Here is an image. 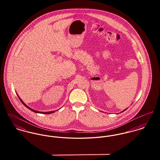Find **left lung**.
Returning a JSON list of instances; mask_svg holds the SVG:
<instances>
[{"label":"left lung","instance_id":"obj_1","mask_svg":"<svg viewBox=\"0 0 160 160\" xmlns=\"http://www.w3.org/2000/svg\"><path fill=\"white\" fill-rule=\"evenodd\" d=\"M128 108H126V109H125V110H123V111H122V112H121V113H122V112H124V111H125V110H127V109H128Z\"/></svg>","mask_w":160,"mask_h":160}]
</instances>
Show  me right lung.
I'll list each match as a JSON object with an SVG mask.
<instances>
[{
  "mask_svg": "<svg viewBox=\"0 0 160 160\" xmlns=\"http://www.w3.org/2000/svg\"><path fill=\"white\" fill-rule=\"evenodd\" d=\"M17 95H18V98H19V99L20 100V101L22 102V103H23V105L26 107V108H28V109H29L30 110H31V111H32L33 112H34V113H41V114H51V113H54L55 111H52V112H38V111H36V110H33V109H32L31 108H30V107H29L28 106H27L24 102H23V100L21 99V98L18 96V95L17 94Z\"/></svg>",
  "mask_w": 160,
  "mask_h": 160,
  "instance_id": "right-lung-1",
  "label": "right lung"
}]
</instances>
